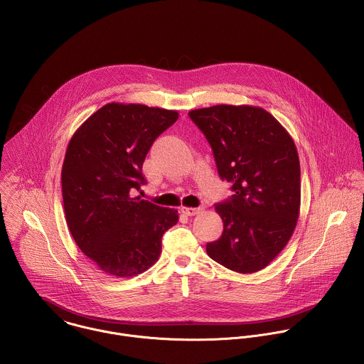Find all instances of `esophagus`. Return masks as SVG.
<instances>
[{
	"label": "esophagus",
	"mask_w": 364,
	"mask_h": 364,
	"mask_svg": "<svg viewBox=\"0 0 364 364\" xmlns=\"http://www.w3.org/2000/svg\"><path fill=\"white\" fill-rule=\"evenodd\" d=\"M201 210L200 208H188V207H181V213L186 215V217H194L200 213Z\"/></svg>",
	"instance_id": "obj_1"
}]
</instances>
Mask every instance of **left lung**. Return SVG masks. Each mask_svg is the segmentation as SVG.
I'll use <instances>...</instances> for the list:
<instances>
[{
  "label": "left lung",
  "instance_id": "left-lung-1",
  "mask_svg": "<svg viewBox=\"0 0 364 364\" xmlns=\"http://www.w3.org/2000/svg\"><path fill=\"white\" fill-rule=\"evenodd\" d=\"M211 145L233 196L215 204L223 222L208 256L236 273L264 269L286 247L301 204V170L290 134L267 111L214 105L188 112Z\"/></svg>",
  "mask_w": 364,
  "mask_h": 364
}]
</instances>
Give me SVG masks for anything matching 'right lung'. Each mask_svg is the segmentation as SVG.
Returning <instances> with one entry per match:
<instances>
[{"mask_svg":"<svg viewBox=\"0 0 364 364\" xmlns=\"http://www.w3.org/2000/svg\"><path fill=\"white\" fill-rule=\"evenodd\" d=\"M178 119L177 111L111 102L73 135L62 168L66 222L74 242L102 272L132 277L161 253L163 233L177 210L132 193L146 184L142 166L156 138Z\"/></svg>","mask_w":364,"mask_h":364,"instance_id":"right-lung-1","label":"right lung"}]
</instances>
